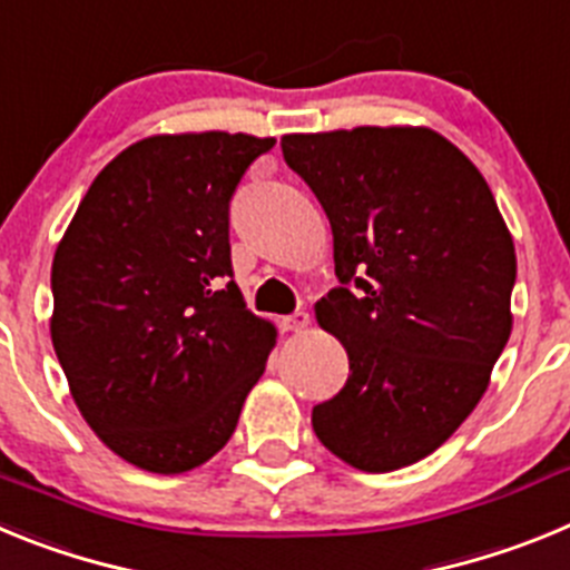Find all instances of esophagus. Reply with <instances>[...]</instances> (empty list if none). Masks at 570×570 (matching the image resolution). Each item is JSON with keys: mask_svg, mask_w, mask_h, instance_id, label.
Listing matches in <instances>:
<instances>
[{"mask_svg": "<svg viewBox=\"0 0 570 570\" xmlns=\"http://www.w3.org/2000/svg\"><path fill=\"white\" fill-rule=\"evenodd\" d=\"M282 331H305L311 325V316L308 311H296V314L291 316H282Z\"/></svg>", "mask_w": 570, "mask_h": 570, "instance_id": "esophagus-1", "label": "esophagus"}]
</instances>
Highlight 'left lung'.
<instances>
[{"label":"left lung","instance_id":"8db88e82","mask_svg":"<svg viewBox=\"0 0 570 570\" xmlns=\"http://www.w3.org/2000/svg\"><path fill=\"white\" fill-rule=\"evenodd\" d=\"M279 145L328 214L342 282L314 311L351 371L314 434L360 471L414 465L471 416L511 336V230L476 165L425 125Z\"/></svg>","mask_w":570,"mask_h":570}]
</instances>
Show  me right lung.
Wrapping results in <instances>:
<instances>
[{
    "instance_id": "right-lung-1",
    "label": "right lung",
    "mask_w": 570,
    "mask_h": 570,
    "mask_svg": "<svg viewBox=\"0 0 570 570\" xmlns=\"http://www.w3.org/2000/svg\"><path fill=\"white\" fill-rule=\"evenodd\" d=\"M274 136L199 130L128 145L90 183L50 268V340L94 434L185 473L234 434L276 345L230 276L228 203Z\"/></svg>"
}]
</instances>
